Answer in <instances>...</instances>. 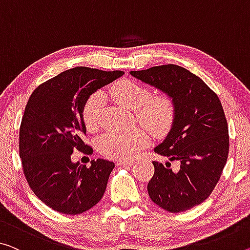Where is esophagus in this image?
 I'll return each instance as SVG.
<instances>
[{
	"label": "esophagus",
	"mask_w": 250,
	"mask_h": 250,
	"mask_svg": "<svg viewBox=\"0 0 250 250\" xmlns=\"http://www.w3.org/2000/svg\"><path fill=\"white\" fill-rule=\"evenodd\" d=\"M133 164V161H118L117 162V165H120V167H132Z\"/></svg>",
	"instance_id": "1"
}]
</instances>
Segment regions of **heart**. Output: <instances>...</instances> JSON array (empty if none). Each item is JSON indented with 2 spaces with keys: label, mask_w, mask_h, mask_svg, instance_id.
<instances>
[{
  "label": "heart",
  "mask_w": 250,
  "mask_h": 250,
  "mask_svg": "<svg viewBox=\"0 0 250 250\" xmlns=\"http://www.w3.org/2000/svg\"><path fill=\"white\" fill-rule=\"evenodd\" d=\"M113 97L125 108L135 110L136 118L157 135L171 128L175 117V106L170 96H152L147 87L129 79L114 83L110 89ZM104 103V94L97 91L83 105V118L86 127H98ZM148 143V134L142 127L127 132H107L99 138L98 148L103 155L113 160H129L136 156Z\"/></svg>",
  "instance_id": "obj_1"
}]
</instances>
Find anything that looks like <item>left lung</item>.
<instances>
[{"label": "left lung", "mask_w": 250, "mask_h": 250, "mask_svg": "<svg viewBox=\"0 0 250 250\" xmlns=\"http://www.w3.org/2000/svg\"><path fill=\"white\" fill-rule=\"evenodd\" d=\"M136 79L170 96L175 117L165 140L154 148L169 162L154 161V175L147 192L152 201L170 212L200 205L213 191L228 159V124L218 96L198 76L176 64L130 71Z\"/></svg>", "instance_id": "8db88e82"}]
</instances>
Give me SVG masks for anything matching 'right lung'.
I'll use <instances>...</instances> for the list:
<instances>
[{
  "label": "right lung",
  "instance_id": "add662e5",
  "mask_svg": "<svg viewBox=\"0 0 250 250\" xmlns=\"http://www.w3.org/2000/svg\"><path fill=\"white\" fill-rule=\"evenodd\" d=\"M123 75L76 67L41 83L30 96L19 138L23 172L34 194L60 213L85 212L105 193L114 162L97 159L87 167L72 162L71 154L74 149L93 153L82 140L86 134L83 105Z\"/></svg>",
  "mask_w": 250,
  "mask_h": 250
}]
</instances>
